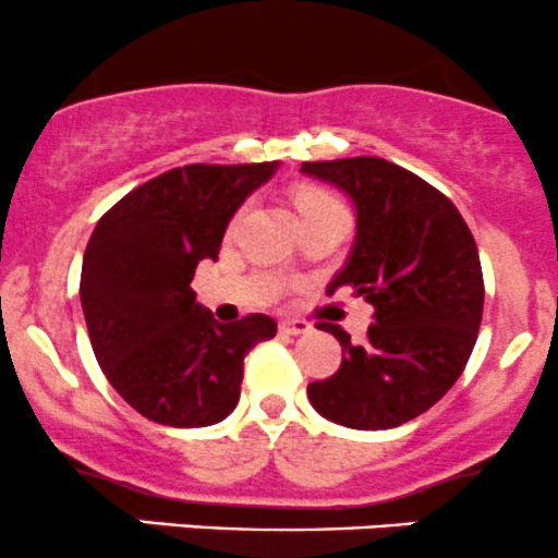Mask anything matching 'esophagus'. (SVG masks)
<instances>
[{"instance_id":"34e87169","label":"esophagus","mask_w":558,"mask_h":558,"mask_svg":"<svg viewBox=\"0 0 558 558\" xmlns=\"http://www.w3.org/2000/svg\"><path fill=\"white\" fill-rule=\"evenodd\" d=\"M312 326L307 320H283L280 323V333L286 336H302V333H310Z\"/></svg>"}]
</instances>
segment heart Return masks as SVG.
I'll return each instance as SVG.
<instances>
[{"mask_svg": "<svg viewBox=\"0 0 558 558\" xmlns=\"http://www.w3.org/2000/svg\"><path fill=\"white\" fill-rule=\"evenodd\" d=\"M296 206H299V211H302V217H312V214L344 209V204H341V201L336 198V195L330 193V190H323V187H304V190H299Z\"/></svg>", "mask_w": 558, "mask_h": 558, "instance_id": "heart-1", "label": "heart"}]
</instances>
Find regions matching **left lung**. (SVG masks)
<instances>
[{
  "label": "left lung",
  "mask_w": 558,
  "mask_h": 558,
  "mask_svg": "<svg viewBox=\"0 0 558 558\" xmlns=\"http://www.w3.org/2000/svg\"><path fill=\"white\" fill-rule=\"evenodd\" d=\"M302 171L344 190L357 211L354 246L328 293L347 286L376 310L363 344L323 323L341 365L307 397L333 424L395 428L442 400L466 368L485 307L474 235L448 195L384 158L307 161Z\"/></svg>",
  "instance_id": "obj_1"
}]
</instances>
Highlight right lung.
I'll list each match as a JSON object with an SVG mask.
<instances>
[{
	"label": "right lung",
	"mask_w": 558,
	"mask_h": 558,
	"mask_svg": "<svg viewBox=\"0 0 558 558\" xmlns=\"http://www.w3.org/2000/svg\"><path fill=\"white\" fill-rule=\"evenodd\" d=\"M278 169L190 163L126 193L92 232L82 265L84 320L110 387L163 426H211L235 410L243 360L278 323H217L190 289L217 259L232 214Z\"/></svg>",
	"instance_id": "obj_1"
}]
</instances>
